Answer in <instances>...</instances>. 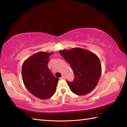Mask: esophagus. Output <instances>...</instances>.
I'll return each instance as SVG.
<instances>
[{
    "label": "esophagus",
    "instance_id": "esophagus-1",
    "mask_svg": "<svg viewBox=\"0 0 127 127\" xmlns=\"http://www.w3.org/2000/svg\"><path fill=\"white\" fill-rule=\"evenodd\" d=\"M65 78V77H64V76H62V77H61V79H64Z\"/></svg>",
    "mask_w": 127,
    "mask_h": 127
}]
</instances>
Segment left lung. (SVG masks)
Listing matches in <instances>:
<instances>
[{
  "label": "left lung",
  "mask_w": 127,
  "mask_h": 127,
  "mask_svg": "<svg viewBox=\"0 0 127 127\" xmlns=\"http://www.w3.org/2000/svg\"><path fill=\"white\" fill-rule=\"evenodd\" d=\"M61 56L70 64L74 74L72 82L66 81L71 92L84 95L95 88L102 73V66L98 56L80 48L61 50Z\"/></svg>",
  "instance_id": "left-lung-1"
}]
</instances>
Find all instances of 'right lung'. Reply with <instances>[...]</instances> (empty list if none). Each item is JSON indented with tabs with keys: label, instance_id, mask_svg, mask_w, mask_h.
<instances>
[{
	"label": "right lung",
	"instance_id": "obj_1",
	"mask_svg": "<svg viewBox=\"0 0 127 127\" xmlns=\"http://www.w3.org/2000/svg\"><path fill=\"white\" fill-rule=\"evenodd\" d=\"M53 52H39L32 55L23 64L22 75L25 87L31 93L41 99L54 95L59 78L55 77L48 67Z\"/></svg>",
	"mask_w": 127,
	"mask_h": 127
}]
</instances>
